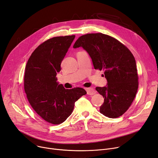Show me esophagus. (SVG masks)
Instances as JSON below:
<instances>
[{
    "label": "esophagus",
    "instance_id": "1",
    "mask_svg": "<svg viewBox=\"0 0 158 158\" xmlns=\"http://www.w3.org/2000/svg\"><path fill=\"white\" fill-rule=\"evenodd\" d=\"M88 95H94L96 94V90L93 87H90L85 89Z\"/></svg>",
    "mask_w": 158,
    "mask_h": 158
}]
</instances>
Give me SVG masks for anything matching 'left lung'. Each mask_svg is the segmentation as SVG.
Here are the masks:
<instances>
[{"label": "left lung", "mask_w": 158, "mask_h": 158, "mask_svg": "<svg viewBox=\"0 0 158 158\" xmlns=\"http://www.w3.org/2000/svg\"><path fill=\"white\" fill-rule=\"evenodd\" d=\"M79 47L87 51L96 69L105 71L106 86L96 88L104 98L100 113L109 118L121 116L133 103L138 87L133 55L120 41L102 33L80 36L73 46Z\"/></svg>", "instance_id": "1"}]
</instances>
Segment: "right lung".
Masks as SVG:
<instances>
[{
    "instance_id": "obj_1",
    "label": "right lung",
    "mask_w": 158,
    "mask_h": 158,
    "mask_svg": "<svg viewBox=\"0 0 158 158\" xmlns=\"http://www.w3.org/2000/svg\"><path fill=\"white\" fill-rule=\"evenodd\" d=\"M75 35L59 36L41 44L27 61L24 89L30 105L43 119L53 124L64 122L75 102L87 92L82 88L64 89L57 81V73Z\"/></svg>"
}]
</instances>
